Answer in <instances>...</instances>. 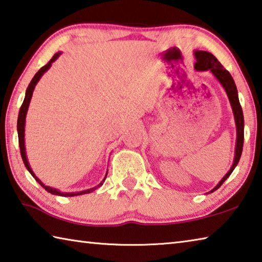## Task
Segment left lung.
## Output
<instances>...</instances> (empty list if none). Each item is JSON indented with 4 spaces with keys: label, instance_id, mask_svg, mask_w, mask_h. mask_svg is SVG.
Returning a JSON list of instances; mask_svg holds the SVG:
<instances>
[{
    "label": "left lung",
    "instance_id": "1",
    "mask_svg": "<svg viewBox=\"0 0 262 262\" xmlns=\"http://www.w3.org/2000/svg\"><path fill=\"white\" fill-rule=\"evenodd\" d=\"M194 56L195 59H196V62H195L194 64V69L196 70V72H207V70H209V72L216 77L217 81L221 83V85L224 88V90L228 95L230 105H231L233 117H234V122H236V129H237V140H236V149H234L233 164L232 166L230 167L228 173L225 174L223 178L221 179L220 183L209 192V193H212L215 192L216 189H219L222 186V184L229 178L230 174H231L232 171L234 170V167L237 166L239 159H241L242 151H243V144H244V115H243L241 103H239L237 86L236 84H234L232 76L230 75L228 70L225 69L223 66L220 63V61L209 52L194 51Z\"/></svg>",
    "mask_w": 262,
    "mask_h": 262
}]
</instances>
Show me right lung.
<instances>
[{"label": "right lung", "instance_id": "right-lung-1", "mask_svg": "<svg viewBox=\"0 0 262 262\" xmlns=\"http://www.w3.org/2000/svg\"><path fill=\"white\" fill-rule=\"evenodd\" d=\"M62 54L61 52H57L55 53L54 55H53L52 59L48 61V63L46 66H43L42 68L39 69V72L34 75V77L32 78V81L30 82L28 89H26V92H25V98L23 104L20 106V110H19V113H18V120H17V132H18V142H19V149H20V155H21V159H23V162L25 164V167L28 168V171L30 172L31 174H32L33 178L38 181L39 184H40L41 187L45 188L48 193H51L53 195H59V196H76V195H83V194H88V193H91L94 192L96 188L100 187L101 185L104 184V181L106 179V176H107V172H106V174L104 177V179L101 183L96 186V187H92L90 189H85V190H81V192H72V193H66V192H61L57 188H53L50 187V186H46L45 184L42 183V181L38 178L37 176L34 174V172L32 171V168L30 166V163L28 161V156H26V150H25V119H26V114H28V110H29V105H30V101L31 98H32V95H33V91H34V88L37 85V83L39 82V79L41 78V76L43 74H45L48 69L51 68V66L53 62H54L57 57Z\"/></svg>", "mask_w": 262, "mask_h": 262}]
</instances>
